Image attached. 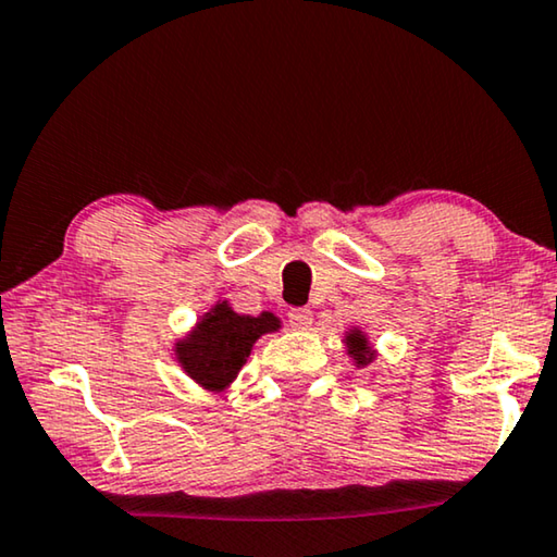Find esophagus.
<instances>
[{
	"label": "esophagus",
	"mask_w": 557,
	"mask_h": 557,
	"mask_svg": "<svg viewBox=\"0 0 557 557\" xmlns=\"http://www.w3.org/2000/svg\"><path fill=\"white\" fill-rule=\"evenodd\" d=\"M287 322L293 330H310L312 327V312L307 307H293L287 312Z\"/></svg>",
	"instance_id": "obj_1"
}]
</instances>
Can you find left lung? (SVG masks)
I'll return each mask as SVG.
<instances>
[{"label":"left lung","mask_w":557,"mask_h":557,"mask_svg":"<svg viewBox=\"0 0 557 557\" xmlns=\"http://www.w3.org/2000/svg\"><path fill=\"white\" fill-rule=\"evenodd\" d=\"M345 347H347V355H350L355 368H364V364H370L372 360L377 358V350L372 347L370 337L364 335L360 327H350L345 332Z\"/></svg>","instance_id":"8db88e82"}]
</instances>
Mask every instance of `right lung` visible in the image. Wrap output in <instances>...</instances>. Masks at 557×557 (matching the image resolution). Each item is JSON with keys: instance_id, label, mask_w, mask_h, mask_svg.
Instances as JSON below:
<instances>
[{"instance_id": "1", "label": "right lung", "mask_w": 557, "mask_h": 557, "mask_svg": "<svg viewBox=\"0 0 557 557\" xmlns=\"http://www.w3.org/2000/svg\"><path fill=\"white\" fill-rule=\"evenodd\" d=\"M280 327V318L272 312L252 318L232 310L227 300H220L197 320L189 335L174 343V358L199 387L225 393L250 358L257 339Z\"/></svg>"}]
</instances>
